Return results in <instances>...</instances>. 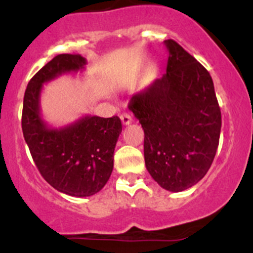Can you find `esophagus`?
<instances>
[{"label": "esophagus", "instance_id": "1", "mask_svg": "<svg viewBox=\"0 0 253 253\" xmlns=\"http://www.w3.org/2000/svg\"><path fill=\"white\" fill-rule=\"evenodd\" d=\"M120 119H121L122 125H125V126H127V125L132 124V117H131V115L127 114V112H124V114H121V116H120Z\"/></svg>", "mask_w": 253, "mask_h": 253}]
</instances>
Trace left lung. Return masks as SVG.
<instances>
[{"label":"left lung","instance_id":"obj_1","mask_svg":"<svg viewBox=\"0 0 253 253\" xmlns=\"http://www.w3.org/2000/svg\"><path fill=\"white\" fill-rule=\"evenodd\" d=\"M164 44L167 73L134 94L128 109L144 129L148 172L165 190L181 192L211 168L221 114L208 71L174 40Z\"/></svg>","mask_w":253,"mask_h":253}]
</instances>
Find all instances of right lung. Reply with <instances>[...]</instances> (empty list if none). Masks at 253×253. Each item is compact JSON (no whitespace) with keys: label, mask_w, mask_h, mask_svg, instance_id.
Returning <instances> with one entry per match:
<instances>
[{"label":"right lung","mask_w":253,"mask_h":253,"mask_svg":"<svg viewBox=\"0 0 253 253\" xmlns=\"http://www.w3.org/2000/svg\"><path fill=\"white\" fill-rule=\"evenodd\" d=\"M85 63L81 55L55 56L30 79L23 101V136L38 170L53 188L72 197H89L106 185L122 131L117 116L85 115L63 127L50 126L42 119L40 96L44 84L83 71Z\"/></svg>","instance_id":"obj_1"}]
</instances>
